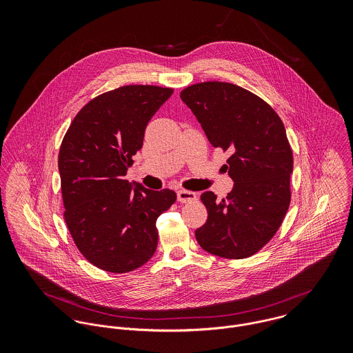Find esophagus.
I'll return each instance as SVG.
<instances>
[{
	"label": "esophagus",
	"mask_w": 353,
	"mask_h": 353,
	"mask_svg": "<svg viewBox=\"0 0 353 353\" xmlns=\"http://www.w3.org/2000/svg\"><path fill=\"white\" fill-rule=\"evenodd\" d=\"M176 197H178V201L181 202H192L197 199L194 192H189V190H183V189L176 192Z\"/></svg>",
	"instance_id": "1"
}]
</instances>
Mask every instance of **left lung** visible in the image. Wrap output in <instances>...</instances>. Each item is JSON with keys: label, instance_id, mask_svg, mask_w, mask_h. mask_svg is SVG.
<instances>
[{"label": "left lung", "instance_id": "1", "mask_svg": "<svg viewBox=\"0 0 353 353\" xmlns=\"http://www.w3.org/2000/svg\"><path fill=\"white\" fill-rule=\"evenodd\" d=\"M181 99L209 143L231 154L225 168L234 188L221 201L202 193L208 219L196 230L197 242L223 258H248L274 236L291 201L294 157L283 121L266 101L231 83L194 84Z\"/></svg>", "mask_w": 353, "mask_h": 353}]
</instances>
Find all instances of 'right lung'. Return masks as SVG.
<instances>
[{"mask_svg": "<svg viewBox=\"0 0 353 353\" xmlns=\"http://www.w3.org/2000/svg\"><path fill=\"white\" fill-rule=\"evenodd\" d=\"M172 88L125 85L88 101L59 148L65 221L80 252L99 269L132 272L156 252V220L176 200L125 179L148 122Z\"/></svg>", "mask_w": 353, "mask_h": 353, "instance_id": "1", "label": "right lung"}]
</instances>
